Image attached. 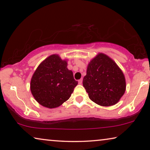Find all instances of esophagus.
<instances>
[{
    "label": "esophagus",
    "instance_id": "1",
    "mask_svg": "<svg viewBox=\"0 0 150 150\" xmlns=\"http://www.w3.org/2000/svg\"><path fill=\"white\" fill-rule=\"evenodd\" d=\"M83 83V79H81L80 80H79V84H82Z\"/></svg>",
    "mask_w": 150,
    "mask_h": 150
}]
</instances>
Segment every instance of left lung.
Segmentation results:
<instances>
[{
  "mask_svg": "<svg viewBox=\"0 0 150 150\" xmlns=\"http://www.w3.org/2000/svg\"><path fill=\"white\" fill-rule=\"evenodd\" d=\"M83 87L92 101L100 106L117 103L126 91V81L117 65L100 53L89 63Z\"/></svg>",
  "mask_w": 150,
  "mask_h": 150,
  "instance_id": "1",
  "label": "left lung"
}]
</instances>
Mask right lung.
Returning <instances> with one entry per match:
<instances>
[{"instance_id":"add662e5","label":"right lung","mask_w":150,"mask_h":150,"mask_svg":"<svg viewBox=\"0 0 150 150\" xmlns=\"http://www.w3.org/2000/svg\"><path fill=\"white\" fill-rule=\"evenodd\" d=\"M67 66L66 61L52 54L37 68L30 81V91L41 105L56 108L70 97L78 81Z\"/></svg>"}]
</instances>
